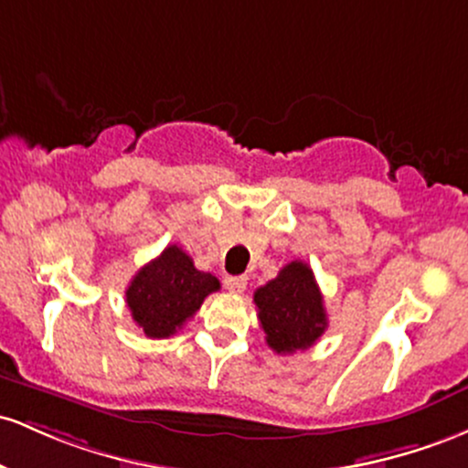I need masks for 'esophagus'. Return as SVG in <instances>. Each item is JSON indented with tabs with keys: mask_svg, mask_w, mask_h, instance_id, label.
I'll return each instance as SVG.
<instances>
[{
	"mask_svg": "<svg viewBox=\"0 0 468 468\" xmlns=\"http://www.w3.org/2000/svg\"><path fill=\"white\" fill-rule=\"evenodd\" d=\"M225 287H228V292L232 293H240L248 287V276H229L225 278Z\"/></svg>",
	"mask_w": 468,
	"mask_h": 468,
	"instance_id": "34e87169",
	"label": "esophagus"
}]
</instances>
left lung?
Masks as SVG:
<instances>
[{
	"label": "left lung",
	"instance_id": "left-lung-1",
	"mask_svg": "<svg viewBox=\"0 0 468 468\" xmlns=\"http://www.w3.org/2000/svg\"><path fill=\"white\" fill-rule=\"evenodd\" d=\"M261 327L276 354L309 349L327 329L323 293L312 267L292 261L274 281L254 292Z\"/></svg>",
	"mask_w": 468,
	"mask_h": 468
}]
</instances>
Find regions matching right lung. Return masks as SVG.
I'll use <instances>...</instances> for the list:
<instances>
[{
  "instance_id": "right-lung-1",
  "label": "right lung",
  "mask_w": 468,
  "mask_h": 468,
  "mask_svg": "<svg viewBox=\"0 0 468 468\" xmlns=\"http://www.w3.org/2000/svg\"><path fill=\"white\" fill-rule=\"evenodd\" d=\"M218 290L217 276L198 271L178 245H167L136 271L125 290V303L148 338H167L198 312L209 293Z\"/></svg>"
}]
</instances>
